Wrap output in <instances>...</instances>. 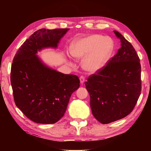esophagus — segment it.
<instances>
[{"mask_svg": "<svg viewBox=\"0 0 151 151\" xmlns=\"http://www.w3.org/2000/svg\"><path fill=\"white\" fill-rule=\"evenodd\" d=\"M85 81V77L84 76H80V81H81V83L83 84L84 82Z\"/></svg>", "mask_w": 151, "mask_h": 151, "instance_id": "34e87169", "label": "esophagus"}]
</instances>
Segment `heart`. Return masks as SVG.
Returning <instances> with one entry per match:
<instances>
[{
    "label": "heart",
    "mask_w": 151,
    "mask_h": 151,
    "mask_svg": "<svg viewBox=\"0 0 151 151\" xmlns=\"http://www.w3.org/2000/svg\"><path fill=\"white\" fill-rule=\"evenodd\" d=\"M113 50L111 39L100 35H92L74 42L70 47V54L76 59H84L83 68L88 73H94L106 66Z\"/></svg>",
    "instance_id": "obj_1"
}]
</instances>
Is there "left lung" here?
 I'll return each instance as SVG.
<instances>
[{
    "label": "left lung",
    "instance_id": "8db88e82",
    "mask_svg": "<svg viewBox=\"0 0 151 151\" xmlns=\"http://www.w3.org/2000/svg\"><path fill=\"white\" fill-rule=\"evenodd\" d=\"M121 47L104 68L85 82L92 113L102 124L118 121L134 109L141 93V66L132 45L114 30Z\"/></svg>",
    "mask_w": 151,
    "mask_h": 151
}]
</instances>
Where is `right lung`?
Instances as JSON below:
<instances>
[{
  "label": "right lung",
  "instance_id": "right-lung-1",
  "mask_svg": "<svg viewBox=\"0 0 151 151\" xmlns=\"http://www.w3.org/2000/svg\"><path fill=\"white\" fill-rule=\"evenodd\" d=\"M68 29L37 30L15 55L11 83L17 106L33 122L54 124L65 113L71 94L80 86L77 76L65 75L47 67L37 57V51L57 47Z\"/></svg>",
  "mask_w": 151,
  "mask_h": 151
}]
</instances>
